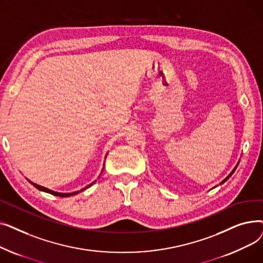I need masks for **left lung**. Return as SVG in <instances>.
Instances as JSON below:
<instances>
[{"label":"left lung","mask_w":263,"mask_h":263,"mask_svg":"<svg viewBox=\"0 0 263 263\" xmlns=\"http://www.w3.org/2000/svg\"><path fill=\"white\" fill-rule=\"evenodd\" d=\"M238 165H239V162H238V164H237V165H236V167H234V168H233V170H232V171H231V173H230V174H229V175H228V176H227V177H226V178H225V179H224V180H223V181H222V182H220V183H219V184H223V183H224V182H226V181H227V180H228V179H229V178H230V177H231V176H232V174H233V173H234V172H236V170H237V167H238Z\"/></svg>","instance_id":"obj_1"}]
</instances>
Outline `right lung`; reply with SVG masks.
<instances>
[{
  "label": "right lung",
  "mask_w": 263,
  "mask_h": 263,
  "mask_svg": "<svg viewBox=\"0 0 263 263\" xmlns=\"http://www.w3.org/2000/svg\"><path fill=\"white\" fill-rule=\"evenodd\" d=\"M103 167H104V164H103ZM102 172H103V168H102ZM101 172V173H102ZM27 180H29V179H27ZM29 182L30 183H32L36 189H38L39 191H43V192H46V193H50V194H52V195H54V196H60V197H69V196H73V195H76V194H78L79 192H82V191H84V190H86V189H88V187H90L96 181H93L92 183H90V184H88L87 186H85L84 189H82V190H80V191H77V192H72V193H60V192H55V191H52V190H50V189H47V187H45V186H41V185H38V184H36V183H34V182H32L31 180H29Z\"/></svg>",
  "instance_id": "right-lung-1"
}]
</instances>
